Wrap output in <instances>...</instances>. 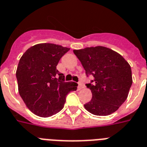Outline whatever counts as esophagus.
<instances>
[{"label": "esophagus", "mask_w": 147, "mask_h": 147, "mask_svg": "<svg viewBox=\"0 0 147 147\" xmlns=\"http://www.w3.org/2000/svg\"><path fill=\"white\" fill-rule=\"evenodd\" d=\"M84 88V84H82V82H80L79 83H78V90H81V89H82V88Z\"/></svg>", "instance_id": "obj_1"}]
</instances>
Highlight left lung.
Here are the masks:
<instances>
[{"instance_id":"left-lung-1","label":"left lung","mask_w":147,"mask_h":147,"mask_svg":"<svg viewBox=\"0 0 147 147\" xmlns=\"http://www.w3.org/2000/svg\"><path fill=\"white\" fill-rule=\"evenodd\" d=\"M87 76L94 77L86 84L92 99L84 108L96 115H108L126 100L132 84L131 69L122 56L102 46L74 50Z\"/></svg>"}]
</instances>
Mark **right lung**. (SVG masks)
Wrapping results in <instances>:
<instances>
[{
	"mask_svg": "<svg viewBox=\"0 0 147 147\" xmlns=\"http://www.w3.org/2000/svg\"><path fill=\"white\" fill-rule=\"evenodd\" d=\"M69 50L54 44H38L20 58L16 73L19 93L35 115L57 114L64 107L66 95L77 89V83L65 82V76L57 69L59 59Z\"/></svg>",
	"mask_w": 147,
	"mask_h": 147,
	"instance_id": "add662e5",
	"label": "right lung"
}]
</instances>
